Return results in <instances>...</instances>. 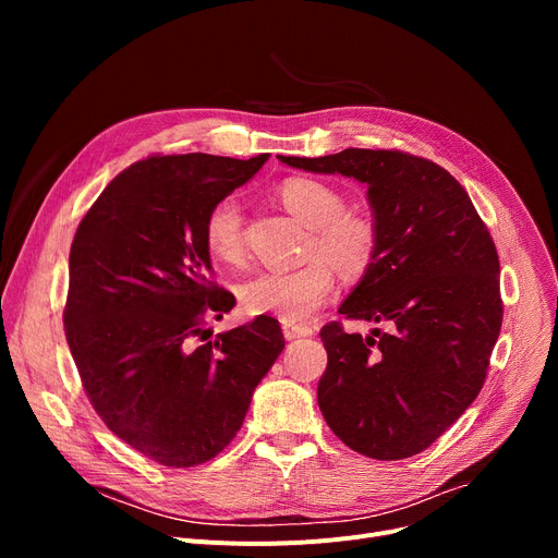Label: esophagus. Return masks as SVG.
<instances>
[{"mask_svg":"<svg viewBox=\"0 0 558 558\" xmlns=\"http://www.w3.org/2000/svg\"><path fill=\"white\" fill-rule=\"evenodd\" d=\"M282 335L284 339H301V337H310L312 328L310 326H299V324H282Z\"/></svg>","mask_w":558,"mask_h":558,"instance_id":"obj_1","label":"esophagus"}]
</instances>
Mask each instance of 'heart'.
Masks as SVG:
<instances>
[{
	"mask_svg": "<svg viewBox=\"0 0 558 558\" xmlns=\"http://www.w3.org/2000/svg\"><path fill=\"white\" fill-rule=\"evenodd\" d=\"M278 198L289 215L312 228L307 264L291 271H259L242 282L240 299L248 314H267L282 324H303L335 291V269L345 278L362 276L375 259L379 230L373 215L345 210V198L316 179H289ZM210 255L240 264L246 257L244 213L234 196L219 198L203 223ZM327 259L324 260L323 257Z\"/></svg>",
	"mask_w": 558,
	"mask_h": 558,
	"instance_id": "b5f03b06",
	"label": "heart"
}]
</instances>
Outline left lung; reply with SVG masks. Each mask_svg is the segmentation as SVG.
I'll list each match as a JSON object with an SVG mask.
<instances>
[{
	"instance_id": "obj_1",
	"label": "left lung",
	"mask_w": 558,
	"mask_h": 558,
	"mask_svg": "<svg viewBox=\"0 0 558 558\" xmlns=\"http://www.w3.org/2000/svg\"><path fill=\"white\" fill-rule=\"evenodd\" d=\"M280 162L366 183L379 242L339 314L383 328L324 326L318 407L360 454L407 459L429 448L484 387L502 328L500 259L468 192L432 160L343 149Z\"/></svg>"
}]
</instances>
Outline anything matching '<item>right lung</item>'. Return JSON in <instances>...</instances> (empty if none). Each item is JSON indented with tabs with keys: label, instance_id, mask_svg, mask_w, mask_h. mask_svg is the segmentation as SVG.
I'll return each instance as SVG.
<instances>
[{
	"label": "right lung",
	"instance_id": "right-lung-1",
	"mask_svg": "<svg viewBox=\"0 0 558 558\" xmlns=\"http://www.w3.org/2000/svg\"><path fill=\"white\" fill-rule=\"evenodd\" d=\"M267 160H140L74 234L63 324L85 396L112 434L169 468L210 461L232 441L284 348L280 324L264 314L205 341L208 318L234 307L210 280L205 217Z\"/></svg>",
	"mask_w": 558,
	"mask_h": 558
}]
</instances>
